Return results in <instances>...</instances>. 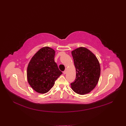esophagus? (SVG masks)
I'll return each instance as SVG.
<instances>
[{
    "mask_svg": "<svg viewBox=\"0 0 126 126\" xmlns=\"http://www.w3.org/2000/svg\"><path fill=\"white\" fill-rule=\"evenodd\" d=\"M66 72H67V71L65 70H64V71L63 72V73L64 75H65L66 74Z\"/></svg>",
    "mask_w": 126,
    "mask_h": 126,
    "instance_id": "34e87169",
    "label": "esophagus"
}]
</instances>
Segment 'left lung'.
<instances>
[{
    "mask_svg": "<svg viewBox=\"0 0 126 126\" xmlns=\"http://www.w3.org/2000/svg\"><path fill=\"white\" fill-rule=\"evenodd\" d=\"M76 69V78L70 84L76 93H89L96 86L101 74L100 65L95 56L87 48L81 47L72 51Z\"/></svg>",
    "mask_w": 126,
    "mask_h": 126,
    "instance_id": "8db88e82",
    "label": "left lung"
}]
</instances>
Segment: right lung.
<instances>
[{
  "label": "right lung",
  "mask_w": 126,
  "mask_h": 126,
  "mask_svg": "<svg viewBox=\"0 0 126 126\" xmlns=\"http://www.w3.org/2000/svg\"><path fill=\"white\" fill-rule=\"evenodd\" d=\"M55 51L49 47L39 50L31 59L27 69L28 81L32 88L40 94L47 92L62 75L54 61Z\"/></svg>",
  "instance_id": "1"
}]
</instances>
